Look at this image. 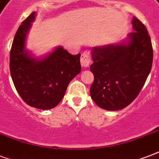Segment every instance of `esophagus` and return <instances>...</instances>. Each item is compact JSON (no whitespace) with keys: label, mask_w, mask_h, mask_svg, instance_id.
Segmentation results:
<instances>
[{"label":"esophagus","mask_w":159,"mask_h":159,"mask_svg":"<svg viewBox=\"0 0 159 159\" xmlns=\"http://www.w3.org/2000/svg\"><path fill=\"white\" fill-rule=\"evenodd\" d=\"M91 63V56H90L89 52H84L81 56V64L82 67H88Z\"/></svg>","instance_id":"obj_1"}]
</instances>
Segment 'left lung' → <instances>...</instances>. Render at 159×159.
<instances>
[{
    "instance_id": "left-lung-1",
    "label": "left lung",
    "mask_w": 159,
    "mask_h": 159,
    "mask_svg": "<svg viewBox=\"0 0 159 159\" xmlns=\"http://www.w3.org/2000/svg\"><path fill=\"white\" fill-rule=\"evenodd\" d=\"M129 40L119 44L94 47L90 70L94 82L91 97L101 108L118 111L139 94L152 68L153 52L150 36L139 20L134 17Z\"/></svg>"
}]
</instances>
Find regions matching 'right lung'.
Returning <instances> with one entry per match:
<instances>
[{"mask_svg": "<svg viewBox=\"0 0 159 159\" xmlns=\"http://www.w3.org/2000/svg\"><path fill=\"white\" fill-rule=\"evenodd\" d=\"M34 11L21 23L10 53V70L16 91L29 106L41 110L57 106L69 82L81 72V54L57 47L43 58H34L25 50L26 36L35 19Z\"/></svg>", "mask_w": 159, "mask_h": 159, "instance_id": "add662e5", "label": "right lung"}]
</instances>
